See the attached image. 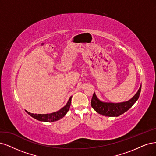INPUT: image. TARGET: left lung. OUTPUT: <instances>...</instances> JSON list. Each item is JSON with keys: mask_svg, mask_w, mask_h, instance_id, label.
Masks as SVG:
<instances>
[{"mask_svg": "<svg viewBox=\"0 0 156 156\" xmlns=\"http://www.w3.org/2000/svg\"><path fill=\"white\" fill-rule=\"evenodd\" d=\"M140 90H141V85L137 93L131 99L126 102L120 103L102 102L97 98L96 94L94 93L91 99V106L94 111L104 116L118 117L127 112L136 102L139 97Z\"/></svg>", "mask_w": 156, "mask_h": 156, "instance_id": "8db88e82", "label": "left lung"}]
</instances>
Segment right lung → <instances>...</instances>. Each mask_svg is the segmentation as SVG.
I'll use <instances>...</instances> for the list:
<instances>
[{"label": "right lung", "instance_id": "1", "mask_svg": "<svg viewBox=\"0 0 156 156\" xmlns=\"http://www.w3.org/2000/svg\"><path fill=\"white\" fill-rule=\"evenodd\" d=\"M71 98H72V97L69 98L67 104L65 105L63 108H62L61 109H59V111L52 113L34 114V113H31L27 112V110H25V111H26V112L28 115H30L32 117L39 120V121H43V122L57 121V120L63 118L68 112V111L69 110V108H70V106H71Z\"/></svg>", "mask_w": 156, "mask_h": 156}]
</instances>
